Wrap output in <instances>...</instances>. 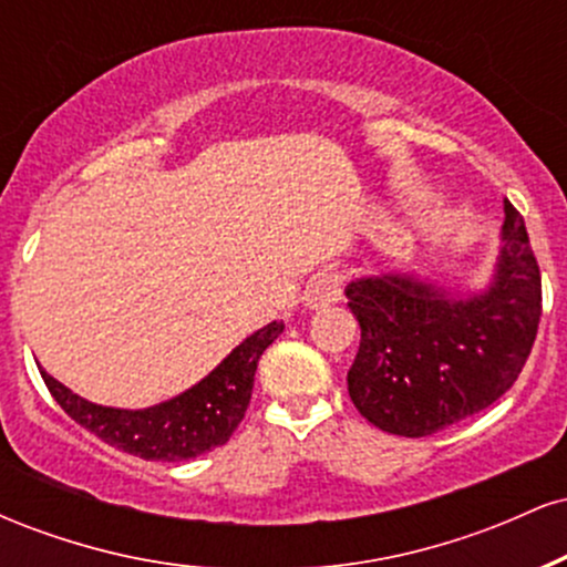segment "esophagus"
Here are the masks:
<instances>
[{"instance_id": "esophagus-1", "label": "esophagus", "mask_w": 567, "mask_h": 567, "mask_svg": "<svg viewBox=\"0 0 567 567\" xmlns=\"http://www.w3.org/2000/svg\"><path fill=\"white\" fill-rule=\"evenodd\" d=\"M338 298H341V277L336 271H320L303 290V303L309 309H322V306L336 303Z\"/></svg>"}]
</instances>
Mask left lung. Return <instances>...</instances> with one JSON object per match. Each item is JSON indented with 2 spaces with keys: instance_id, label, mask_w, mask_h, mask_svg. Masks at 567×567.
I'll return each instance as SVG.
<instances>
[{
  "instance_id": "1",
  "label": "left lung",
  "mask_w": 567,
  "mask_h": 567,
  "mask_svg": "<svg viewBox=\"0 0 567 567\" xmlns=\"http://www.w3.org/2000/svg\"><path fill=\"white\" fill-rule=\"evenodd\" d=\"M504 213L483 290H447L410 271L347 285L362 330L349 396L381 432L426 437L493 405L517 381L542 320V275L509 199Z\"/></svg>"
}]
</instances>
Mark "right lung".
Wrapping results in <instances>:
<instances>
[{"instance_id":"1","label":"right lung","mask_w":567,"mask_h":567,"mask_svg":"<svg viewBox=\"0 0 567 567\" xmlns=\"http://www.w3.org/2000/svg\"><path fill=\"white\" fill-rule=\"evenodd\" d=\"M282 330L285 322L264 324L192 389L141 410L95 405L55 381L44 368L39 373L58 405L95 437L146 461H186L231 437L250 405L258 360Z\"/></svg>"}]
</instances>
